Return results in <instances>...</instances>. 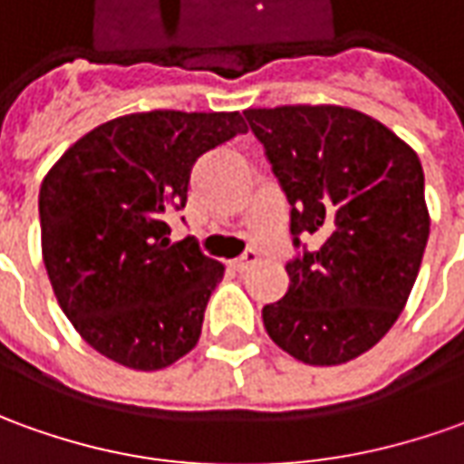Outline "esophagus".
Returning a JSON list of instances; mask_svg holds the SVG:
<instances>
[{
  "instance_id": "1",
  "label": "esophagus",
  "mask_w": 464,
  "mask_h": 464,
  "mask_svg": "<svg viewBox=\"0 0 464 464\" xmlns=\"http://www.w3.org/2000/svg\"><path fill=\"white\" fill-rule=\"evenodd\" d=\"M256 251H246L244 256L236 258V261H231V269L233 272H246L248 266H254L256 264Z\"/></svg>"
}]
</instances>
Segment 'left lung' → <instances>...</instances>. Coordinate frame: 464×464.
Returning <instances> with one entry per match:
<instances>
[{
    "instance_id": "8db88e82",
    "label": "left lung",
    "mask_w": 464,
    "mask_h": 464,
    "mask_svg": "<svg viewBox=\"0 0 464 464\" xmlns=\"http://www.w3.org/2000/svg\"><path fill=\"white\" fill-rule=\"evenodd\" d=\"M292 206L289 289L261 317L310 365L371 351L404 310L430 238L424 169L391 129L343 106L244 111ZM302 235H314L307 249Z\"/></svg>"
}]
</instances>
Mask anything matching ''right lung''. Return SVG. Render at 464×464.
Listing matches in <instances>:
<instances>
[{
	"instance_id": "obj_1",
	"label": "right lung",
	"mask_w": 464,
	"mask_h": 464,
	"mask_svg": "<svg viewBox=\"0 0 464 464\" xmlns=\"http://www.w3.org/2000/svg\"><path fill=\"white\" fill-rule=\"evenodd\" d=\"M246 134L238 111H147L96 126L40 185L43 258L58 304L91 348L160 371L195 348L223 264L167 218L188 203L192 165Z\"/></svg>"
}]
</instances>
